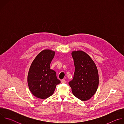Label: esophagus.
Here are the masks:
<instances>
[{
	"instance_id": "esophagus-1",
	"label": "esophagus",
	"mask_w": 124,
	"mask_h": 124,
	"mask_svg": "<svg viewBox=\"0 0 124 124\" xmlns=\"http://www.w3.org/2000/svg\"><path fill=\"white\" fill-rule=\"evenodd\" d=\"M61 83H65L66 82V80H65V79H62V80H61Z\"/></svg>"
}]
</instances>
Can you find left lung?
Segmentation results:
<instances>
[{"label": "left lung", "mask_w": 124, "mask_h": 124, "mask_svg": "<svg viewBox=\"0 0 124 124\" xmlns=\"http://www.w3.org/2000/svg\"><path fill=\"white\" fill-rule=\"evenodd\" d=\"M75 70L73 79L69 82L74 95L82 101L89 100L96 92L99 85V74L91 58L83 51L72 53Z\"/></svg>", "instance_id": "left-lung-1"}]
</instances>
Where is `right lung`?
<instances>
[{"mask_svg":"<svg viewBox=\"0 0 124 124\" xmlns=\"http://www.w3.org/2000/svg\"><path fill=\"white\" fill-rule=\"evenodd\" d=\"M55 55V51L45 49L35 57L28 74V85L32 94L36 97L45 99L51 96L56 86L60 83L56 73L50 69V64Z\"/></svg>","mask_w":124,"mask_h":124,"instance_id":"right-lung-1","label":"right lung"}]
</instances>
